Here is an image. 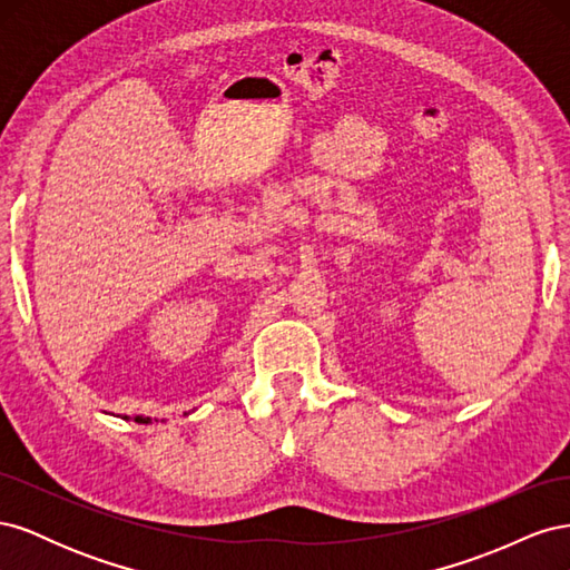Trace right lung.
Returning a JSON list of instances; mask_svg holds the SVG:
<instances>
[{"label":"right lung","instance_id":"add662e5","mask_svg":"<svg viewBox=\"0 0 570 570\" xmlns=\"http://www.w3.org/2000/svg\"><path fill=\"white\" fill-rule=\"evenodd\" d=\"M124 419H126V421H128V419H130V416H124ZM132 421H135V423H151V419H145V416H135V419H132Z\"/></svg>","mask_w":570,"mask_h":570}]
</instances>
